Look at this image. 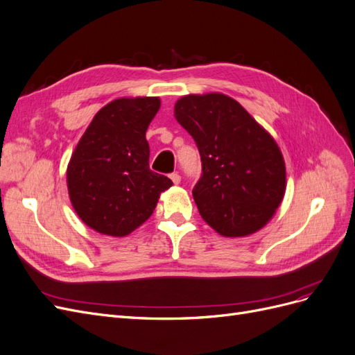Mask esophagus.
<instances>
[{
	"instance_id": "1",
	"label": "esophagus",
	"mask_w": 355,
	"mask_h": 355,
	"mask_svg": "<svg viewBox=\"0 0 355 355\" xmlns=\"http://www.w3.org/2000/svg\"><path fill=\"white\" fill-rule=\"evenodd\" d=\"M170 179L173 180V184H175V185H178L179 182H180V175L178 173V171H175V173H171V175H170Z\"/></svg>"
}]
</instances>
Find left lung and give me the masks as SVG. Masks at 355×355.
I'll return each instance as SVG.
<instances>
[{"label": "left lung", "instance_id": "8db88e82", "mask_svg": "<svg viewBox=\"0 0 355 355\" xmlns=\"http://www.w3.org/2000/svg\"><path fill=\"white\" fill-rule=\"evenodd\" d=\"M175 118L201 157L192 196L202 219L225 237L261 230L286 191L284 159L274 139L237 101L220 93L184 96Z\"/></svg>", "mask_w": 355, "mask_h": 355}]
</instances>
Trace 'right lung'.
Wrapping results in <instances>:
<instances>
[{
    "mask_svg": "<svg viewBox=\"0 0 355 355\" xmlns=\"http://www.w3.org/2000/svg\"><path fill=\"white\" fill-rule=\"evenodd\" d=\"M158 98L116 99L94 115L68 166V191L80 219L101 234L123 237L151 216L173 185L149 168L146 130Z\"/></svg>",
    "mask_w": 355,
    "mask_h": 355,
    "instance_id": "right-lung-1",
    "label": "right lung"
}]
</instances>
